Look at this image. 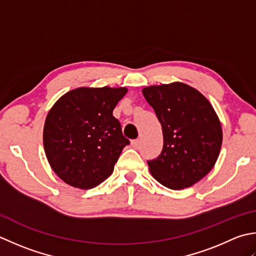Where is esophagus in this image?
Wrapping results in <instances>:
<instances>
[{
    "mask_svg": "<svg viewBox=\"0 0 256 256\" xmlns=\"http://www.w3.org/2000/svg\"><path fill=\"white\" fill-rule=\"evenodd\" d=\"M132 148L137 149V148H138V146H139V140H138V139H134V140H132Z\"/></svg>",
    "mask_w": 256,
    "mask_h": 256,
    "instance_id": "1",
    "label": "esophagus"
}]
</instances>
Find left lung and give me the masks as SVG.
Masks as SVG:
<instances>
[{"label":"left lung","mask_w":256,"mask_h":256,"mask_svg":"<svg viewBox=\"0 0 256 256\" xmlns=\"http://www.w3.org/2000/svg\"><path fill=\"white\" fill-rule=\"evenodd\" d=\"M142 94L164 134L160 156L148 161L151 174L172 190L196 184L220 154L223 134L214 108L199 90L180 82L144 87Z\"/></svg>","instance_id":"obj_1"}]
</instances>
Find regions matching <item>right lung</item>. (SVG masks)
<instances>
[{"instance_id": "add662e5", "label": "right lung", "mask_w": 256, "mask_h": 256, "mask_svg": "<svg viewBox=\"0 0 256 256\" xmlns=\"http://www.w3.org/2000/svg\"><path fill=\"white\" fill-rule=\"evenodd\" d=\"M126 87H78L64 94L46 116L43 144L50 168L65 184L92 189L112 174L129 144L112 116Z\"/></svg>"}]
</instances>
